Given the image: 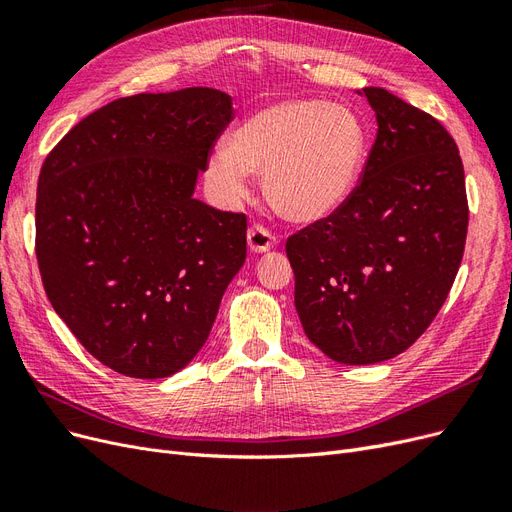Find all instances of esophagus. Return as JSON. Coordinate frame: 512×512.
<instances>
[{
	"mask_svg": "<svg viewBox=\"0 0 512 512\" xmlns=\"http://www.w3.org/2000/svg\"><path fill=\"white\" fill-rule=\"evenodd\" d=\"M273 245H275V235L262 224H254L250 230H247V247H250L254 254L269 252Z\"/></svg>",
	"mask_w": 512,
	"mask_h": 512,
	"instance_id": "obj_1",
	"label": "esophagus"
}]
</instances>
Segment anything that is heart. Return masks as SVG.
Instances as JSON below:
<instances>
[{
	"mask_svg": "<svg viewBox=\"0 0 512 512\" xmlns=\"http://www.w3.org/2000/svg\"><path fill=\"white\" fill-rule=\"evenodd\" d=\"M365 156L361 119L344 104L282 100L252 113L209 158V181L226 203L262 175L273 209L292 222L327 218L352 192Z\"/></svg>",
	"mask_w": 512,
	"mask_h": 512,
	"instance_id": "b5f03b06",
	"label": "heart"
}]
</instances>
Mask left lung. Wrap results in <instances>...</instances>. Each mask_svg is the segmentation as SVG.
<instances>
[{"mask_svg": "<svg viewBox=\"0 0 512 512\" xmlns=\"http://www.w3.org/2000/svg\"><path fill=\"white\" fill-rule=\"evenodd\" d=\"M363 96L378 134L359 185L286 241L303 331L346 365L393 359L427 331L455 282L470 213L442 123L382 87Z\"/></svg>", "mask_w": 512, "mask_h": 512, "instance_id": "8db88e82", "label": "left lung"}]
</instances>
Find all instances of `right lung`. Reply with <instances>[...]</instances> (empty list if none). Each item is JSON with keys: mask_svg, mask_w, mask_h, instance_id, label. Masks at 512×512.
Segmentation results:
<instances>
[{"mask_svg": "<svg viewBox=\"0 0 512 512\" xmlns=\"http://www.w3.org/2000/svg\"><path fill=\"white\" fill-rule=\"evenodd\" d=\"M230 119V96L211 87L119 98L76 123L42 164L46 297L117 374L156 380L188 365L243 267L245 215L194 198Z\"/></svg>", "mask_w": 512, "mask_h": 512, "instance_id": "add662e5", "label": "right lung"}]
</instances>
